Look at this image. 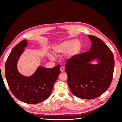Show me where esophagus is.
Wrapping results in <instances>:
<instances>
[{"label":"esophagus","mask_w":122,"mask_h":122,"mask_svg":"<svg viewBox=\"0 0 122 122\" xmlns=\"http://www.w3.org/2000/svg\"><path fill=\"white\" fill-rule=\"evenodd\" d=\"M60 69H61V72H64V70H65V68L63 67H61V68H60Z\"/></svg>","instance_id":"obj_1"}]
</instances>
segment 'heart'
I'll return each instance as SVG.
<instances>
[{"mask_svg": "<svg viewBox=\"0 0 122 122\" xmlns=\"http://www.w3.org/2000/svg\"><path fill=\"white\" fill-rule=\"evenodd\" d=\"M82 48V44L77 40H69L62 42L53 48L54 52L56 55H66L68 58H71L78 55ZM51 58L52 55H50Z\"/></svg>", "mask_w": 122, "mask_h": 122, "instance_id": "heart-1", "label": "heart"}]
</instances>
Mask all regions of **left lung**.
<instances>
[{"label": "left lung", "instance_id": "8db88e82", "mask_svg": "<svg viewBox=\"0 0 122 122\" xmlns=\"http://www.w3.org/2000/svg\"><path fill=\"white\" fill-rule=\"evenodd\" d=\"M92 42L90 50L67 60L65 66L67 82L75 96L92 99L100 96L108 89L112 79L113 54L101 39L87 36ZM97 59L99 63L91 64Z\"/></svg>", "mask_w": 122, "mask_h": 122}]
</instances>
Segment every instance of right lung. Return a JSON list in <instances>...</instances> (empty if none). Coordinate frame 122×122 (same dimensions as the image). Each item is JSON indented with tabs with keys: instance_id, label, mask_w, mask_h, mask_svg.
I'll return each mask as SVG.
<instances>
[{
	"instance_id": "1",
	"label": "right lung",
	"mask_w": 122,
	"mask_h": 122,
	"mask_svg": "<svg viewBox=\"0 0 122 122\" xmlns=\"http://www.w3.org/2000/svg\"><path fill=\"white\" fill-rule=\"evenodd\" d=\"M27 45V41L24 40L11 51L5 62V77L15 97L27 104H37L50 96L60 74L61 66L58 65L51 69L40 66L30 76L21 75L18 71L17 64Z\"/></svg>"
}]
</instances>
